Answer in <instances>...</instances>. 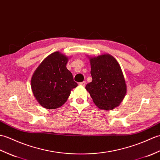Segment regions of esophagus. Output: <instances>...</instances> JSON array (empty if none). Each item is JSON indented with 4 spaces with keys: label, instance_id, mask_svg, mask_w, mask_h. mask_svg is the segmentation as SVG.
I'll use <instances>...</instances> for the list:
<instances>
[{
    "label": "esophagus",
    "instance_id": "obj_1",
    "mask_svg": "<svg viewBox=\"0 0 160 160\" xmlns=\"http://www.w3.org/2000/svg\"><path fill=\"white\" fill-rule=\"evenodd\" d=\"M79 84L81 85V86H86V81H82V82H80Z\"/></svg>",
    "mask_w": 160,
    "mask_h": 160
}]
</instances>
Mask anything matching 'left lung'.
Returning <instances> with one entry per match:
<instances>
[{"mask_svg": "<svg viewBox=\"0 0 160 160\" xmlns=\"http://www.w3.org/2000/svg\"><path fill=\"white\" fill-rule=\"evenodd\" d=\"M92 82L86 89L98 108L113 109L119 105L127 92L121 68L112 55L105 54L90 58Z\"/></svg>", "mask_w": 160, "mask_h": 160, "instance_id": "left-lung-1", "label": "left lung"}]
</instances>
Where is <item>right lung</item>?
<instances>
[{
  "label": "right lung",
  "mask_w": 160,
  "mask_h": 160,
  "mask_svg": "<svg viewBox=\"0 0 160 160\" xmlns=\"http://www.w3.org/2000/svg\"><path fill=\"white\" fill-rule=\"evenodd\" d=\"M67 62V57L55 52L44 59L33 74L31 89L43 108H59L68 99L71 90L77 86L66 68Z\"/></svg>",
  "instance_id": "add662e5"
}]
</instances>
